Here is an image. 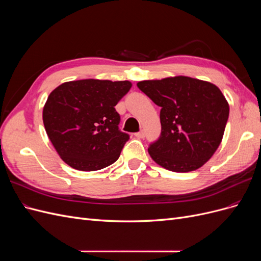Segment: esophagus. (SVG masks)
Listing matches in <instances>:
<instances>
[{
	"instance_id": "esophagus-1",
	"label": "esophagus",
	"mask_w": 261,
	"mask_h": 261,
	"mask_svg": "<svg viewBox=\"0 0 261 261\" xmlns=\"http://www.w3.org/2000/svg\"><path fill=\"white\" fill-rule=\"evenodd\" d=\"M135 136L138 137V138H144L145 137V132L144 130H140V132L135 134Z\"/></svg>"
}]
</instances>
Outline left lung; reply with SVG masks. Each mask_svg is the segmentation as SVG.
<instances>
[{
  "label": "left lung",
  "instance_id": "1",
  "mask_svg": "<svg viewBox=\"0 0 261 261\" xmlns=\"http://www.w3.org/2000/svg\"><path fill=\"white\" fill-rule=\"evenodd\" d=\"M137 87L161 108L160 137L148 148L153 161L179 173L202 167L224 134L230 108L222 92L186 76L144 81Z\"/></svg>",
  "mask_w": 261,
  "mask_h": 261
}]
</instances>
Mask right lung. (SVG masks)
I'll return each mask as SVG.
<instances>
[{
  "mask_svg": "<svg viewBox=\"0 0 261 261\" xmlns=\"http://www.w3.org/2000/svg\"><path fill=\"white\" fill-rule=\"evenodd\" d=\"M127 81L84 80L60 85L43 108L46 134L62 160L80 171L114 163L129 135L120 130L115 106L130 89Z\"/></svg>",
  "mask_w": 261,
  "mask_h": 261,
  "instance_id": "right-lung-1",
  "label": "right lung"
}]
</instances>
